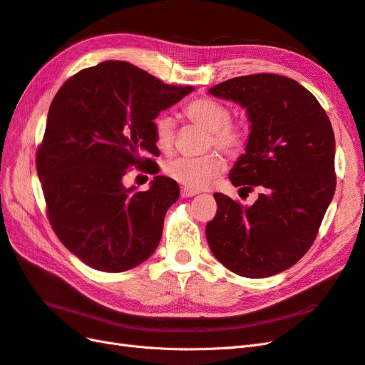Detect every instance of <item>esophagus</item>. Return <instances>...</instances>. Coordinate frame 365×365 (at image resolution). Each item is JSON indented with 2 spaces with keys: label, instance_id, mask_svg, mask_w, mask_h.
Returning <instances> with one entry per match:
<instances>
[{
  "label": "esophagus",
  "instance_id": "obj_1",
  "mask_svg": "<svg viewBox=\"0 0 365 365\" xmlns=\"http://www.w3.org/2000/svg\"><path fill=\"white\" fill-rule=\"evenodd\" d=\"M197 193H200V192L192 190V189H187V187H182V189H181V196L182 197H192V196H195Z\"/></svg>",
  "mask_w": 365,
  "mask_h": 365
}]
</instances>
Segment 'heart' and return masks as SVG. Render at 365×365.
<instances>
[{"instance_id":"obj_1","label":"heart","mask_w":365,"mask_h":365,"mask_svg":"<svg viewBox=\"0 0 365 365\" xmlns=\"http://www.w3.org/2000/svg\"><path fill=\"white\" fill-rule=\"evenodd\" d=\"M185 117L208 130L207 146L237 155L244 150L248 140V128L242 121H231V109L212 97L195 98L184 108ZM176 121L169 114H161L153 120V138L161 150H170L175 141ZM224 169V161L216 153L202 157H175L164 163L163 170L170 180L192 190L207 187Z\"/></svg>"}]
</instances>
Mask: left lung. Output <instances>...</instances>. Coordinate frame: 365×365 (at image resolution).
I'll return each instance as SVG.
<instances>
[{
	"instance_id": "left-lung-1",
	"label": "left lung",
	"mask_w": 365,
	"mask_h": 365,
	"mask_svg": "<svg viewBox=\"0 0 365 365\" xmlns=\"http://www.w3.org/2000/svg\"><path fill=\"white\" fill-rule=\"evenodd\" d=\"M247 109L251 132L230 181L252 205L215 193L217 212L205 227L213 256L242 277H271L311 248L332 201L335 135L312 93L289 77L260 73L217 83L208 91Z\"/></svg>"
}]
</instances>
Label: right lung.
<instances>
[{
    "mask_svg": "<svg viewBox=\"0 0 365 365\" xmlns=\"http://www.w3.org/2000/svg\"><path fill=\"white\" fill-rule=\"evenodd\" d=\"M193 91L165 85L123 61H106L65 82L48 109L36 153L54 233L88 267L121 272L157 250L180 187L153 176L149 190L126 189L132 165L155 173L153 120Z\"/></svg>",
    "mask_w": 365,
    "mask_h": 365,
    "instance_id": "add662e5",
    "label": "right lung"
}]
</instances>
